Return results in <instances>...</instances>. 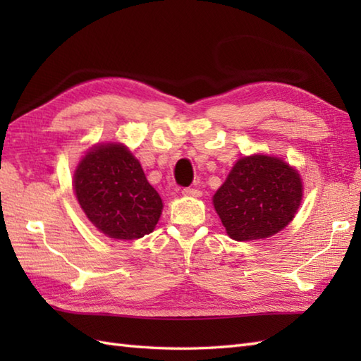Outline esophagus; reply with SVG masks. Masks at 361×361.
I'll return each instance as SVG.
<instances>
[{
	"instance_id": "obj_1",
	"label": "esophagus",
	"mask_w": 361,
	"mask_h": 361,
	"mask_svg": "<svg viewBox=\"0 0 361 361\" xmlns=\"http://www.w3.org/2000/svg\"><path fill=\"white\" fill-rule=\"evenodd\" d=\"M183 195L186 197H200L202 195V190L197 189V188H185L181 190Z\"/></svg>"
}]
</instances>
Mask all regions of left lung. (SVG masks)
Segmentation results:
<instances>
[{"label": "left lung", "mask_w": 361, "mask_h": 361, "mask_svg": "<svg viewBox=\"0 0 361 361\" xmlns=\"http://www.w3.org/2000/svg\"><path fill=\"white\" fill-rule=\"evenodd\" d=\"M299 173L279 158L243 157L216 195L214 208L234 240L265 239L286 228L299 208Z\"/></svg>", "instance_id": "obj_1"}]
</instances>
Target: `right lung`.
<instances>
[{
  "instance_id": "add662e5",
  "label": "right lung",
  "mask_w": 361,
  "mask_h": 361,
  "mask_svg": "<svg viewBox=\"0 0 361 361\" xmlns=\"http://www.w3.org/2000/svg\"><path fill=\"white\" fill-rule=\"evenodd\" d=\"M74 190L91 224L111 239L150 234L163 209L140 161L122 144L90 150L74 173Z\"/></svg>"
}]
</instances>
